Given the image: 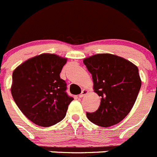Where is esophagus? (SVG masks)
I'll list each match as a JSON object with an SVG mask.
<instances>
[{
	"mask_svg": "<svg viewBox=\"0 0 157 157\" xmlns=\"http://www.w3.org/2000/svg\"><path fill=\"white\" fill-rule=\"evenodd\" d=\"M88 92H89V91H88L87 90H86V89H83V90H82L81 94H80V95H79V97H80V98H82V97H84V96L86 95V94H87Z\"/></svg>",
	"mask_w": 157,
	"mask_h": 157,
	"instance_id": "obj_1",
	"label": "esophagus"
}]
</instances>
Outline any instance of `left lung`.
Segmentation results:
<instances>
[{
  "label": "left lung",
  "mask_w": 157,
  "mask_h": 157,
  "mask_svg": "<svg viewBox=\"0 0 157 157\" xmlns=\"http://www.w3.org/2000/svg\"><path fill=\"white\" fill-rule=\"evenodd\" d=\"M92 74L94 90L101 97L99 109L87 113L94 124L108 127L118 124L133 108L141 79L138 67L124 57L111 54H98L83 59Z\"/></svg>",
  "instance_id": "1"
}]
</instances>
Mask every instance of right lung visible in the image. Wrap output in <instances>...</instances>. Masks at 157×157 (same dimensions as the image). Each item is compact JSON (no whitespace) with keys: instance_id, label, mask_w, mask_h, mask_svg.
I'll return each mask as SVG.
<instances>
[{"instance_id":"1","label":"right lung","mask_w":157,"mask_h":157,"mask_svg":"<svg viewBox=\"0 0 157 157\" xmlns=\"http://www.w3.org/2000/svg\"><path fill=\"white\" fill-rule=\"evenodd\" d=\"M67 58L41 54L17 67L10 87L12 97L24 115L33 124L50 127L61 121L74 99L65 92L60 77Z\"/></svg>"}]
</instances>
